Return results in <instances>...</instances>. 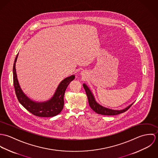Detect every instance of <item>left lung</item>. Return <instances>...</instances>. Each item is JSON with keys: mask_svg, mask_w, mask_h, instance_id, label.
Masks as SVG:
<instances>
[{"mask_svg": "<svg viewBox=\"0 0 158 158\" xmlns=\"http://www.w3.org/2000/svg\"><path fill=\"white\" fill-rule=\"evenodd\" d=\"M83 85V88H84L85 90L86 91V95H87V97L88 98L89 104V106H90L91 109L97 114H102V115H117V114L127 111L133 104V103L132 104L130 105L127 108H125L123 110H112V109L105 108V107L100 105L97 102L92 92H91L90 89L88 88V86L85 83Z\"/></svg>", "mask_w": 158, "mask_h": 158, "instance_id": "obj_1", "label": "left lung"}]
</instances>
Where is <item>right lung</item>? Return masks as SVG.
Returning <instances> with one entry per match:
<instances>
[{
	"instance_id": "add662e5",
	"label": "right lung",
	"mask_w": 158,
	"mask_h": 158,
	"mask_svg": "<svg viewBox=\"0 0 158 158\" xmlns=\"http://www.w3.org/2000/svg\"><path fill=\"white\" fill-rule=\"evenodd\" d=\"M18 53L13 65V83L16 97L19 103L30 113L35 115L43 117H53L61 112L64 106V95L69 84L75 78V75H72L66 77L61 81L53 97L43 102H38L32 100L28 97L23 92L19 85L16 70V63L18 56Z\"/></svg>"
}]
</instances>
